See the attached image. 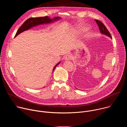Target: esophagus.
<instances>
[{
	"mask_svg": "<svg viewBox=\"0 0 127 127\" xmlns=\"http://www.w3.org/2000/svg\"><path fill=\"white\" fill-rule=\"evenodd\" d=\"M72 58V57L71 55H67L65 56V60L66 61H69V60H71Z\"/></svg>",
	"mask_w": 127,
	"mask_h": 127,
	"instance_id": "obj_1",
	"label": "esophagus"
}]
</instances>
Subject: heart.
<instances>
[{
  "mask_svg": "<svg viewBox=\"0 0 127 127\" xmlns=\"http://www.w3.org/2000/svg\"><path fill=\"white\" fill-rule=\"evenodd\" d=\"M88 30H89V28L88 27L81 25V26H78L77 28H76V29L75 30V32L77 34H80L87 32Z\"/></svg>",
  "mask_w": 127,
  "mask_h": 127,
  "instance_id": "heart-1",
  "label": "heart"
}]
</instances>
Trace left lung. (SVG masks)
<instances>
[{
  "label": "left lung",
  "mask_w": 127,
  "mask_h": 127,
  "mask_svg": "<svg viewBox=\"0 0 127 127\" xmlns=\"http://www.w3.org/2000/svg\"><path fill=\"white\" fill-rule=\"evenodd\" d=\"M95 22L96 23V24H97L98 27H99V29L100 31V32L101 34H104L105 35L107 36V37H110L112 39V37L111 35V34L110 33V32H108V31L107 30V29L106 28V27H105V26L99 21L98 20H95ZM77 89V88H76Z\"/></svg>",
  "instance_id": "8db88e82"
}]
</instances>
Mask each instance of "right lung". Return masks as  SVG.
I'll return each instance as SVG.
<instances>
[{"label": "right lung", "mask_w": 127, "mask_h": 127, "mask_svg": "<svg viewBox=\"0 0 127 127\" xmlns=\"http://www.w3.org/2000/svg\"><path fill=\"white\" fill-rule=\"evenodd\" d=\"M61 19V18L59 16L54 17L53 19H51L49 16H45V17H32L30 19H28L18 30L17 31L15 37H16L17 35H19L22 32L27 31L28 30L31 29V28L38 26L39 25H42L44 24H49L55 22ZM61 61L57 63L55 66H54L53 71L55 69L58 65L60 63Z\"/></svg>", "instance_id": "right-lung-1"}]
</instances>
